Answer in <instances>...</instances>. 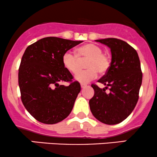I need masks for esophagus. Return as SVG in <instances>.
<instances>
[{
    "instance_id": "obj_1",
    "label": "esophagus",
    "mask_w": 157,
    "mask_h": 157,
    "mask_svg": "<svg viewBox=\"0 0 157 157\" xmlns=\"http://www.w3.org/2000/svg\"><path fill=\"white\" fill-rule=\"evenodd\" d=\"M86 86H87V85L85 84V83H81L80 84V86H81V88H82V89H83V88L86 87Z\"/></svg>"
}]
</instances>
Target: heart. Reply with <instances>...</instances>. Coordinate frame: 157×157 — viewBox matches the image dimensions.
Listing matches in <instances>:
<instances>
[{
	"instance_id": "heart-1",
	"label": "heart",
	"mask_w": 157,
	"mask_h": 157,
	"mask_svg": "<svg viewBox=\"0 0 157 157\" xmlns=\"http://www.w3.org/2000/svg\"><path fill=\"white\" fill-rule=\"evenodd\" d=\"M87 60L86 68L87 70L78 71L75 79L81 83H87L94 80L97 75L105 73L110 66V60L107 55L102 53L101 48L94 44H89L79 47L76 55L71 52H65L62 57L63 66L71 73H76L80 68V61Z\"/></svg>"
}]
</instances>
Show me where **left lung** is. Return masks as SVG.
I'll list each match as a JSON object with an SVG mask.
<instances>
[{
	"label": "left lung",
	"instance_id": "left-lung-1",
	"mask_svg": "<svg viewBox=\"0 0 157 157\" xmlns=\"http://www.w3.org/2000/svg\"><path fill=\"white\" fill-rule=\"evenodd\" d=\"M96 41L110 48L111 62L105 75L98 80L105 87L102 89L91 85L94 95L89 100L90 109L99 121L115 125L125 120L137 103L142 80L140 58L136 50L122 40ZM109 87L110 92L106 93Z\"/></svg>",
	"mask_w": 157,
	"mask_h": 157
}]
</instances>
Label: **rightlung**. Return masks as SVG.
<instances>
[{"mask_svg":"<svg viewBox=\"0 0 157 157\" xmlns=\"http://www.w3.org/2000/svg\"><path fill=\"white\" fill-rule=\"evenodd\" d=\"M83 41L56 37H44L25 50L18 71L21 100L37 121L55 124L71 113L80 91L77 81L63 66L65 52ZM70 82L68 86L61 82Z\"/></svg>","mask_w":157,"mask_h":157,"instance_id":"right-lung-1","label":"right lung"}]
</instances>
